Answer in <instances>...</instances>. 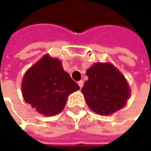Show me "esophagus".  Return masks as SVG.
I'll return each mask as SVG.
<instances>
[{
	"mask_svg": "<svg viewBox=\"0 0 151 151\" xmlns=\"http://www.w3.org/2000/svg\"><path fill=\"white\" fill-rule=\"evenodd\" d=\"M78 85L79 86H80V88L81 89L82 86H83V85H84V81H78Z\"/></svg>",
	"mask_w": 151,
	"mask_h": 151,
	"instance_id": "1",
	"label": "esophagus"
}]
</instances>
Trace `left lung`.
<instances>
[{
  "instance_id": "obj_1",
  "label": "left lung",
  "mask_w": 151,
  "mask_h": 151,
  "mask_svg": "<svg viewBox=\"0 0 151 151\" xmlns=\"http://www.w3.org/2000/svg\"><path fill=\"white\" fill-rule=\"evenodd\" d=\"M81 91L91 109L108 115L124 107L130 96L124 76L111 64L97 63L87 70Z\"/></svg>"
}]
</instances>
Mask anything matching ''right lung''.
Returning a JSON list of instances; mask_svg holds the SVG:
<instances>
[{"label":"right lung","instance_id":"obj_1","mask_svg":"<svg viewBox=\"0 0 151 151\" xmlns=\"http://www.w3.org/2000/svg\"><path fill=\"white\" fill-rule=\"evenodd\" d=\"M80 89L58 59L44 56L25 74L22 90L27 103L45 116L62 112L68 96Z\"/></svg>","mask_w":151,"mask_h":151}]
</instances>
